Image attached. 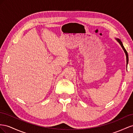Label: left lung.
<instances>
[{
	"label": "left lung",
	"instance_id": "left-lung-1",
	"mask_svg": "<svg viewBox=\"0 0 133 133\" xmlns=\"http://www.w3.org/2000/svg\"><path fill=\"white\" fill-rule=\"evenodd\" d=\"M116 41H117V42H118L119 43V44L121 45V47L123 48V50H124V52L125 53L126 57H127V64H128V61H129V57H128V52H127V51H126L125 49V48H124V45H123V43H122V42H121V41H120V39H119V38H116Z\"/></svg>",
	"mask_w": 133,
	"mask_h": 133
}]
</instances>
